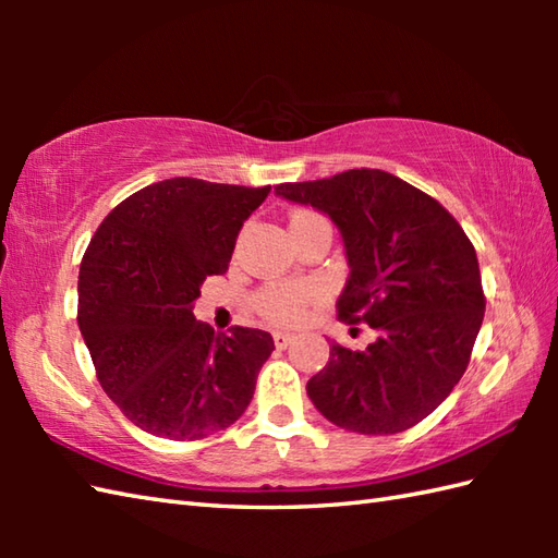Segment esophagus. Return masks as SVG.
I'll use <instances>...</instances> for the list:
<instances>
[{
    "label": "esophagus",
    "instance_id": "1",
    "mask_svg": "<svg viewBox=\"0 0 558 558\" xmlns=\"http://www.w3.org/2000/svg\"><path fill=\"white\" fill-rule=\"evenodd\" d=\"M292 340H294L292 333H276V336H272V342H276V348H280V350H286Z\"/></svg>",
    "mask_w": 558,
    "mask_h": 558
}]
</instances>
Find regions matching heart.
I'll return each mask as SVG.
<instances>
[{
	"instance_id": "1",
	"label": "heart",
	"mask_w": 558,
	"mask_h": 558,
	"mask_svg": "<svg viewBox=\"0 0 558 558\" xmlns=\"http://www.w3.org/2000/svg\"><path fill=\"white\" fill-rule=\"evenodd\" d=\"M310 220H326L312 210H298L290 218V230ZM322 286L314 280H280L268 282L254 294L256 312L272 326H298L304 322L314 302L322 300Z\"/></svg>"
}]
</instances>
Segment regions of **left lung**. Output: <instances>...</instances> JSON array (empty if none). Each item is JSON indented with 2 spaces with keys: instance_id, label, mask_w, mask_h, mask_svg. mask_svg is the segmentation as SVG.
Here are the masks:
<instances>
[{
  "instance_id": "1",
  "label": "left lung",
  "mask_w": 558,
  "mask_h": 558,
  "mask_svg": "<svg viewBox=\"0 0 558 558\" xmlns=\"http://www.w3.org/2000/svg\"><path fill=\"white\" fill-rule=\"evenodd\" d=\"M276 194L338 225L350 264L338 318L376 330L364 350L330 345L306 384L316 410L374 436L429 417L465 374L487 306L465 230L436 198L384 170L288 182Z\"/></svg>"
}]
</instances>
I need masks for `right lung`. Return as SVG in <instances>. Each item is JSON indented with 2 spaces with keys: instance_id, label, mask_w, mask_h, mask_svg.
Segmentation results:
<instances>
[{
  "instance_id": "right-lung-1",
  "label": "right lung",
  "mask_w": 558,
  "mask_h": 558,
  "mask_svg": "<svg viewBox=\"0 0 558 558\" xmlns=\"http://www.w3.org/2000/svg\"><path fill=\"white\" fill-rule=\"evenodd\" d=\"M270 186L172 177L100 222L78 272V328L105 393L153 436L228 429L276 350L266 330L216 333L194 318L208 276L228 270L244 220Z\"/></svg>"
}]
</instances>
